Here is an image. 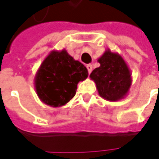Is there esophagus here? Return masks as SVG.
<instances>
[{"instance_id": "obj_1", "label": "esophagus", "mask_w": 159, "mask_h": 159, "mask_svg": "<svg viewBox=\"0 0 159 159\" xmlns=\"http://www.w3.org/2000/svg\"><path fill=\"white\" fill-rule=\"evenodd\" d=\"M87 68H88V70H89V73H91V71L93 70V65L91 64H87Z\"/></svg>"}]
</instances>
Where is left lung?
I'll return each instance as SVG.
<instances>
[{
  "label": "left lung",
  "mask_w": 159,
  "mask_h": 159,
  "mask_svg": "<svg viewBox=\"0 0 159 159\" xmlns=\"http://www.w3.org/2000/svg\"><path fill=\"white\" fill-rule=\"evenodd\" d=\"M100 66L90 78L96 85L98 94L107 101L116 102L125 98L132 85V74L127 64L119 53L105 50L98 58Z\"/></svg>",
  "instance_id": "8db88e82"
}]
</instances>
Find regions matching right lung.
<instances>
[{"instance_id": "right-lung-1", "label": "right lung", "mask_w": 159, "mask_h": 159, "mask_svg": "<svg viewBox=\"0 0 159 159\" xmlns=\"http://www.w3.org/2000/svg\"><path fill=\"white\" fill-rule=\"evenodd\" d=\"M89 76L86 66L63 50H52L43 60L34 77L36 94L43 103L61 107L76 94L80 81Z\"/></svg>"}]
</instances>
